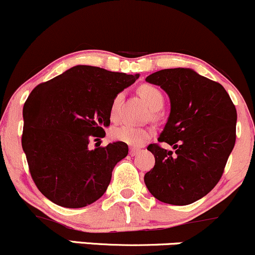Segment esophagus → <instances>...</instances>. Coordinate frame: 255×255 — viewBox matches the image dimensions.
Here are the masks:
<instances>
[{
  "instance_id": "esophagus-1",
  "label": "esophagus",
  "mask_w": 255,
  "mask_h": 255,
  "mask_svg": "<svg viewBox=\"0 0 255 255\" xmlns=\"http://www.w3.org/2000/svg\"><path fill=\"white\" fill-rule=\"evenodd\" d=\"M137 153H139L138 148H130V155L131 156H135Z\"/></svg>"
}]
</instances>
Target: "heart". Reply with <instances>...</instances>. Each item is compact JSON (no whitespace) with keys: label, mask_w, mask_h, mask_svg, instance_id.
Segmentation results:
<instances>
[{"label":"heart","mask_w":255,"mask_h":255,"mask_svg":"<svg viewBox=\"0 0 255 255\" xmlns=\"http://www.w3.org/2000/svg\"><path fill=\"white\" fill-rule=\"evenodd\" d=\"M138 94L151 111H158L162 107L164 96H162L161 91L158 88L153 87V85L144 84L138 89ZM120 100H122V95H117L112 102L111 116H112L113 119H116L117 116H118ZM150 135L151 131L149 128L135 127V125L131 124H123L120 127L114 128L112 130V137L114 139L127 143L128 145H135V147L142 145L143 143L149 138Z\"/></svg>","instance_id":"b5f03b06"}]
</instances>
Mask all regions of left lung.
I'll return each mask as SVG.
<instances>
[{
  "mask_svg": "<svg viewBox=\"0 0 255 255\" xmlns=\"http://www.w3.org/2000/svg\"><path fill=\"white\" fill-rule=\"evenodd\" d=\"M145 81L168 95L170 116L158 141L149 144L155 165L144 174L148 190L159 201L189 205L207 195L224 172L236 141V108L219 83L191 68H167Z\"/></svg>",
  "mask_w": 255,
  "mask_h": 255,
  "instance_id": "left-lung-1",
  "label": "left lung"
}]
</instances>
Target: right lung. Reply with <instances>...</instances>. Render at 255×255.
<instances>
[{
  "label": "right lung",
  "mask_w": 255,
  "mask_h": 255,
  "mask_svg": "<svg viewBox=\"0 0 255 255\" xmlns=\"http://www.w3.org/2000/svg\"><path fill=\"white\" fill-rule=\"evenodd\" d=\"M138 77L77 65L31 91L22 108V150L33 182L51 202L81 208L107 190L128 147L118 141L90 149L89 142L106 135L114 97Z\"/></svg>",
  "instance_id": "add662e5"
}]
</instances>
